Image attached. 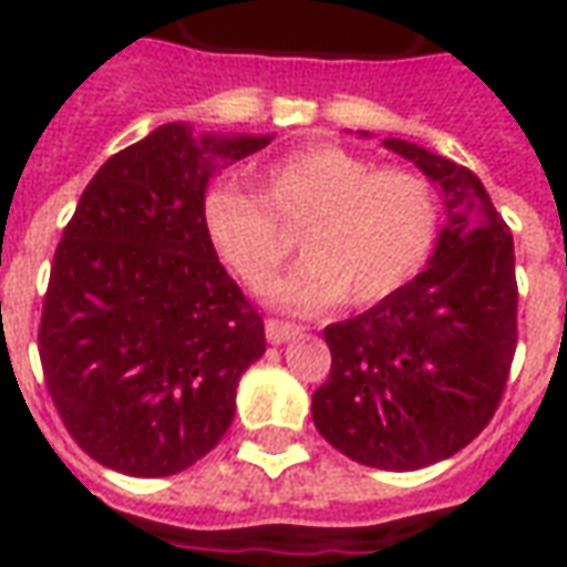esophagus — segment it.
Here are the masks:
<instances>
[{"instance_id": "1", "label": "esophagus", "mask_w": 567, "mask_h": 567, "mask_svg": "<svg viewBox=\"0 0 567 567\" xmlns=\"http://www.w3.org/2000/svg\"><path fill=\"white\" fill-rule=\"evenodd\" d=\"M264 331H267V340H270L272 346H279V343H288L291 337H297V333H300V328H297V324H291V321L267 319Z\"/></svg>"}]
</instances>
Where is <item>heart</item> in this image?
I'll use <instances>...</instances> for the list:
<instances>
[{
  "label": "heart",
  "instance_id": "1",
  "mask_svg": "<svg viewBox=\"0 0 567 567\" xmlns=\"http://www.w3.org/2000/svg\"><path fill=\"white\" fill-rule=\"evenodd\" d=\"M440 199L431 178L380 166L340 145H309L260 173V194L212 187L203 230L215 258L251 291H264L300 234L303 264L270 291L291 312L337 300L368 307L401 291L434 248Z\"/></svg>",
  "mask_w": 567,
  "mask_h": 567
}]
</instances>
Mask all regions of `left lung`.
<instances>
[{
	"instance_id": "obj_1",
	"label": "left lung",
	"mask_w": 567,
	"mask_h": 567,
	"mask_svg": "<svg viewBox=\"0 0 567 567\" xmlns=\"http://www.w3.org/2000/svg\"><path fill=\"white\" fill-rule=\"evenodd\" d=\"M443 190L450 221L431 264L355 319L324 328L331 377L312 422L333 450L380 471L443 462L488 425L516 352L513 236L467 166L385 140Z\"/></svg>"
}]
</instances>
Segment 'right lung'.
I'll return each mask as SVG.
<instances>
[{"label": "right lung", "mask_w": 567, "mask_h": 567, "mask_svg": "<svg viewBox=\"0 0 567 567\" xmlns=\"http://www.w3.org/2000/svg\"><path fill=\"white\" fill-rule=\"evenodd\" d=\"M270 136L163 124L84 187L54 251L39 324L44 385L93 462L169 476L234 422L236 385L267 349L264 319L215 258L203 199L218 163Z\"/></svg>", "instance_id": "1"}]
</instances>
